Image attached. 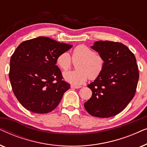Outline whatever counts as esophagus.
Instances as JSON below:
<instances>
[{
	"label": "esophagus",
	"mask_w": 147,
	"mask_h": 147,
	"mask_svg": "<svg viewBox=\"0 0 147 147\" xmlns=\"http://www.w3.org/2000/svg\"><path fill=\"white\" fill-rule=\"evenodd\" d=\"M82 88V86L71 85V88H75V89H78V88Z\"/></svg>",
	"instance_id": "obj_1"
}]
</instances>
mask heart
I'll list each match as a JSON object with an SVG mask.
<instances>
[{"label": "heart", "mask_w": 147, "mask_h": 147, "mask_svg": "<svg viewBox=\"0 0 147 147\" xmlns=\"http://www.w3.org/2000/svg\"><path fill=\"white\" fill-rule=\"evenodd\" d=\"M72 59L78 61L77 70L64 72L63 78L65 81L74 85H81L87 81L88 78L95 80L103 71L104 60L99 54L84 45H80L74 49ZM57 65L63 71L69 69L71 65L69 54L64 52L58 56L56 59Z\"/></svg>", "instance_id": "obj_1"}]
</instances>
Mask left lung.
Listing matches in <instances>:
<instances>
[{
  "instance_id": "8db88e82",
  "label": "left lung",
  "mask_w": 147,
  "mask_h": 147,
  "mask_svg": "<svg viewBox=\"0 0 147 147\" xmlns=\"http://www.w3.org/2000/svg\"><path fill=\"white\" fill-rule=\"evenodd\" d=\"M91 48L103 57L104 67L88 85L92 96L84 107L93 116L111 117L122 112L135 94L139 78L135 56L118 42L96 41Z\"/></svg>"
}]
</instances>
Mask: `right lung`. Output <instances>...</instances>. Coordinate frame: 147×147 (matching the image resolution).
I'll return each instance as SVG.
<instances>
[{
	"mask_svg": "<svg viewBox=\"0 0 147 147\" xmlns=\"http://www.w3.org/2000/svg\"><path fill=\"white\" fill-rule=\"evenodd\" d=\"M72 46L47 37L27 40L18 46L10 61L9 79L24 108L46 114L58 106L70 84L62 80L56 59Z\"/></svg>",
	"mask_w": 147,
	"mask_h": 147,
	"instance_id": "add662e5",
	"label": "right lung"
}]
</instances>
